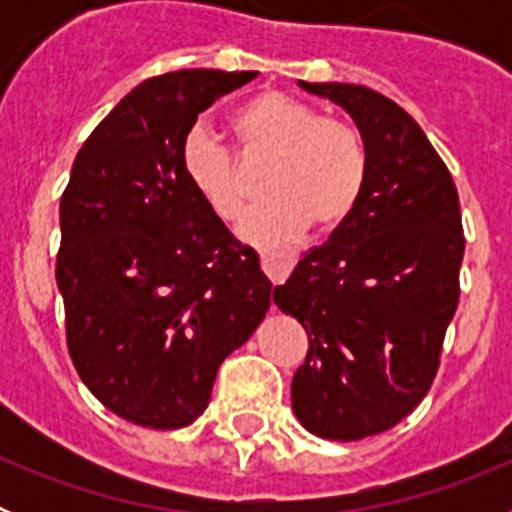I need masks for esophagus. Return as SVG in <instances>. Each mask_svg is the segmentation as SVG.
<instances>
[{"label": "esophagus", "instance_id": "1", "mask_svg": "<svg viewBox=\"0 0 512 512\" xmlns=\"http://www.w3.org/2000/svg\"><path fill=\"white\" fill-rule=\"evenodd\" d=\"M295 264V251H261V269L266 271V277L274 284L284 282V277H287Z\"/></svg>", "mask_w": 512, "mask_h": 512}]
</instances>
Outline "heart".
<instances>
[{
	"label": "heart",
	"mask_w": 512,
	"mask_h": 512,
	"mask_svg": "<svg viewBox=\"0 0 512 512\" xmlns=\"http://www.w3.org/2000/svg\"><path fill=\"white\" fill-rule=\"evenodd\" d=\"M230 128L248 158L271 156L269 192L238 233L253 246H279L310 223L336 230L354 215L369 176V153L354 125L320 117L310 104L284 92H261L233 112ZM179 166L212 215L230 223L246 210L248 187L238 158L207 130L184 135Z\"/></svg>",
	"instance_id": "1"
}]
</instances>
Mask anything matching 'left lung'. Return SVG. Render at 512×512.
Wrapping results in <instances>:
<instances>
[{"label":"left lung","mask_w":512,"mask_h":512,"mask_svg":"<svg viewBox=\"0 0 512 512\" xmlns=\"http://www.w3.org/2000/svg\"><path fill=\"white\" fill-rule=\"evenodd\" d=\"M297 84L351 115L369 176L354 215L274 289L310 341L292 410L315 436L359 441L390 431L431 390L459 305V194L400 104L359 84Z\"/></svg>","instance_id":"obj_1"}]
</instances>
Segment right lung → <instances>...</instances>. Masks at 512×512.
Returning a JSON list of instances; mask_svg holds the SVG:
<instances>
[{
  "mask_svg": "<svg viewBox=\"0 0 512 512\" xmlns=\"http://www.w3.org/2000/svg\"><path fill=\"white\" fill-rule=\"evenodd\" d=\"M256 71L153 76L99 122L61 197L56 282L81 382L120 418L174 431L271 305L259 253L194 194L179 148L197 115Z\"/></svg>",
  "mask_w": 512,
  "mask_h": 512,
  "instance_id": "right-lung-1",
  "label": "right lung"
}]
</instances>
